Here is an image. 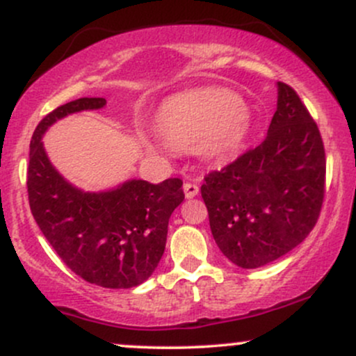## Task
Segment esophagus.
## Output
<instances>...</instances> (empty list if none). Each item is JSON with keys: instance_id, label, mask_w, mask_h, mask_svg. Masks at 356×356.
<instances>
[{"instance_id": "esophagus-1", "label": "esophagus", "mask_w": 356, "mask_h": 356, "mask_svg": "<svg viewBox=\"0 0 356 356\" xmlns=\"http://www.w3.org/2000/svg\"><path fill=\"white\" fill-rule=\"evenodd\" d=\"M184 194H186L187 199L195 197V195L199 194V186H197V184L186 182V184H184Z\"/></svg>"}]
</instances>
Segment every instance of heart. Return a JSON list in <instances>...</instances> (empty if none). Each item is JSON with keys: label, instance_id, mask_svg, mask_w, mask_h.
Instances as JSON below:
<instances>
[{"label": "heart", "instance_id": "heart-1", "mask_svg": "<svg viewBox=\"0 0 356 356\" xmlns=\"http://www.w3.org/2000/svg\"><path fill=\"white\" fill-rule=\"evenodd\" d=\"M161 137L175 149H192L209 162L231 157L246 140L251 117L243 99L224 88H192L162 102L155 115Z\"/></svg>", "mask_w": 356, "mask_h": 356}]
</instances>
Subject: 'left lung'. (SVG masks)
<instances>
[{
	"label": "left lung",
	"instance_id": "obj_1",
	"mask_svg": "<svg viewBox=\"0 0 356 356\" xmlns=\"http://www.w3.org/2000/svg\"><path fill=\"white\" fill-rule=\"evenodd\" d=\"M325 174L316 122L295 90L277 81L266 138L204 177L201 194L222 254L239 268L254 269L303 243L320 218Z\"/></svg>",
	"mask_w": 356,
	"mask_h": 356
}]
</instances>
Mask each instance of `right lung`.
I'll use <instances>...</instances> for the list:
<instances>
[{
  "mask_svg": "<svg viewBox=\"0 0 356 356\" xmlns=\"http://www.w3.org/2000/svg\"><path fill=\"white\" fill-rule=\"evenodd\" d=\"M107 100L83 97L48 113L35 129L28 164V201L43 236L65 264L88 283L112 289L149 280L165 249L170 214L184 201L181 179L127 181L85 192L53 167L43 134L60 118L99 110Z\"/></svg>",
  "mask_w": 356,
  "mask_h": 356,
  "instance_id": "1",
  "label": "right lung"
}]
</instances>
